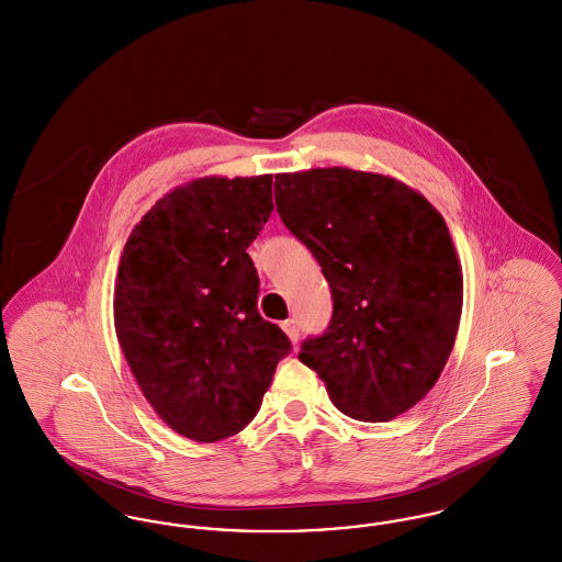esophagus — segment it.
I'll use <instances>...</instances> for the list:
<instances>
[{
	"label": "esophagus",
	"mask_w": 562,
	"mask_h": 562,
	"mask_svg": "<svg viewBox=\"0 0 562 562\" xmlns=\"http://www.w3.org/2000/svg\"><path fill=\"white\" fill-rule=\"evenodd\" d=\"M281 328H283V333L290 337V341H292V344H296V341H299V337H301V328H299V322H296V319H285V322L281 324Z\"/></svg>",
	"instance_id": "34e87169"
}]
</instances>
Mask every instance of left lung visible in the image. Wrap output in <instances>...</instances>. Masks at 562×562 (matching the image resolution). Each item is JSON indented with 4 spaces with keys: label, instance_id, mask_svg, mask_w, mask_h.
<instances>
[{
    "label": "left lung",
    "instance_id": "8db88e82",
    "mask_svg": "<svg viewBox=\"0 0 562 562\" xmlns=\"http://www.w3.org/2000/svg\"><path fill=\"white\" fill-rule=\"evenodd\" d=\"M274 189L333 294L326 333L299 358L344 414H404L438 382L460 328L463 277L442 214L408 184L348 167L277 173Z\"/></svg>",
    "mask_w": 562,
    "mask_h": 562
}]
</instances>
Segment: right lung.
Segmentation results:
<instances>
[{
  "mask_svg": "<svg viewBox=\"0 0 562 562\" xmlns=\"http://www.w3.org/2000/svg\"><path fill=\"white\" fill-rule=\"evenodd\" d=\"M272 207L270 173L200 178L162 195L124 245L115 335L144 397L184 438L243 431L292 350L257 311L247 254Z\"/></svg>",
  "mask_w": 562,
  "mask_h": 562,
  "instance_id": "obj_1",
  "label": "right lung"
}]
</instances>
